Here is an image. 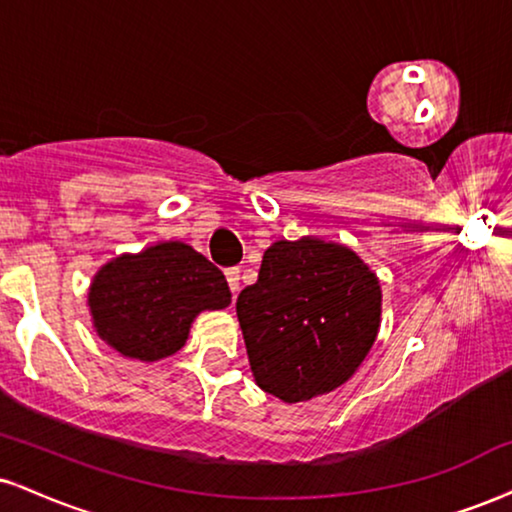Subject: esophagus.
<instances>
[{
  "instance_id": "obj_1",
  "label": "esophagus",
  "mask_w": 512,
  "mask_h": 512,
  "mask_svg": "<svg viewBox=\"0 0 512 512\" xmlns=\"http://www.w3.org/2000/svg\"><path fill=\"white\" fill-rule=\"evenodd\" d=\"M225 277H227V285H230L232 296H235L239 292V268H227Z\"/></svg>"
}]
</instances>
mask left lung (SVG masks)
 Segmentation results:
<instances>
[{
  "instance_id": "obj_1",
  "label": "left lung",
  "mask_w": 512,
  "mask_h": 512,
  "mask_svg": "<svg viewBox=\"0 0 512 512\" xmlns=\"http://www.w3.org/2000/svg\"><path fill=\"white\" fill-rule=\"evenodd\" d=\"M380 282L342 244L275 242L237 318L256 384L285 403L344 384L368 356L382 311Z\"/></svg>"
}]
</instances>
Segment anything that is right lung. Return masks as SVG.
I'll return each instance as SVG.
<instances>
[{
    "label": "right lung",
    "mask_w": 512,
    "mask_h": 512,
    "mask_svg": "<svg viewBox=\"0 0 512 512\" xmlns=\"http://www.w3.org/2000/svg\"><path fill=\"white\" fill-rule=\"evenodd\" d=\"M225 275L192 246L166 242L106 263L90 287L97 334L123 356L159 361L187 342L197 313L230 304Z\"/></svg>",
    "instance_id": "right-lung-1"
}]
</instances>
